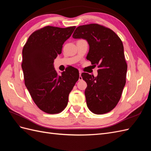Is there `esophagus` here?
Here are the masks:
<instances>
[{"label": "esophagus", "instance_id": "1", "mask_svg": "<svg viewBox=\"0 0 151 151\" xmlns=\"http://www.w3.org/2000/svg\"><path fill=\"white\" fill-rule=\"evenodd\" d=\"M81 71H79V81H82L83 80V77H81Z\"/></svg>", "mask_w": 151, "mask_h": 151}]
</instances>
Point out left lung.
Masks as SVG:
<instances>
[{"label":"left lung","instance_id":"8db88e82","mask_svg":"<svg viewBox=\"0 0 151 151\" xmlns=\"http://www.w3.org/2000/svg\"><path fill=\"white\" fill-rule=\"evenodd\" d=\"M72 37L87 40L89 50L86 58L99 68L97 77L81 74L88 85L87 106L97 115L108 113L116 106L126 83L127 64L122 40L111 29L98 24L78 26Z\"/></svg>","mask_w":151,"mask_h":151}]
</instances>
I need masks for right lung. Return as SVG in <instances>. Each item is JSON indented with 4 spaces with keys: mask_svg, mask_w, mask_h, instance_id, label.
Instances as JSON below:
<instances>
[{
    "mask_svg": "<svg viewBox=\"0 0 151 151\" xmlns=\"http://www.w3.org/2000/svg\"><path fill=\"white\" fill-rule=\"evenodd\" d=\"M75 28L45 26L33 32L22 49L25 86L36 106L48 114L59 113L65 108L68 94L79 79L77 68L68 67L58 76L53 65L54 59L62 53L63 44Z\"/></svg>",
    "mask_w": 151,
    "mask_h": 151,
    "instance_id": "right-lung-1",
    "label": "right lung"
}]
</instances>
